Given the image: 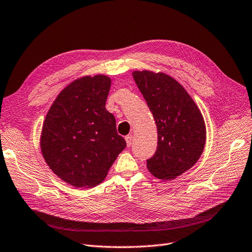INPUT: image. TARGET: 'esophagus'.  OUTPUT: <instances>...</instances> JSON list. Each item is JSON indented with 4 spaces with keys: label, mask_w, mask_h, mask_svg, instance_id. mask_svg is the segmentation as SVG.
Here are the masks:
<instances>
[{
    "label": "esophagus",
    "mask_w": 252,
    "mask_h": 252,
    "mask_svg": "<svg viewBox=\"0 0 252 252\" xmlns=\"http://www.w3.org/2000/svg\"><path fill=\"white\" fill-rule=\"evenodd\" d=\"M133 136L132 135H128V136H126V145H127V147H129L132 145V143H133Z\"/></svg>",
    "instance_id": "34e87169"
}]
</instances>
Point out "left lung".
Returning a JSON list of instances; mask_svg holds the SVG:
<instances>
[{"instance_id": "left-lung-1", "label": "left lung", "mask_w": 252, "mask_h": 252, "mask_svg": "<svg viewBox=\"0 0 252 252\" xmlns=\"http://www.w3.org/2000/svg\"><path fill=\"white\" fill-rule=\"evenodd\" d=\"M133 78L154 115L158 131L155 155L147 169L161 180H173L197 162L206 144V125L189 93L168 74L134 71Z\"/></svg>"}]
</instances>
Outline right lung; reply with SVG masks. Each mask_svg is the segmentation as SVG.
<instances>
[{
	"label": "right lung",
	"instance_id": "right-lung-1",
	"mask_svg": "<svg viewBox=\"0 0 252 252\" xmlns=\"http://www.w3.org/2000/svg\"><path fill=\"white\" fill-rule=\"evenodd\" d=\"M111 79L102 74L70 83L55 99L44 119L40 147L46 164L77 188L105 180L126 140L106 110Z\"/></svg>",
	"mask_w": 252,
	"mask_h": 252
}]
</instances>
